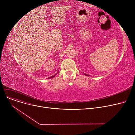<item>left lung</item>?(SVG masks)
<instances>
[{
  "instance_id": "8db88e82",
  "label": "left lung",
  "mask_w": 135,
  "mask_h": 135,
  "mask_svg": "<svg viewBox=\"0 0 135 135\" xmlns=\"http://www.w3.org/2000/svg\"><path fill=\"white\" fill-rule=\"evenodd\" d=\"M84 74L85 75H86V76H88H88H89V75H88V74Z\"/></svg>"
}]
</instances>
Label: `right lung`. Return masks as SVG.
<instances>
[{
	"instance_id": "add662e5",
	"label": "right lung",
	"mask_w": 135,
	"mask_h": 135,
	"mask_svg": "<svg viewBox=\"0 0 135 135\" xmlns=\"http://www.w3.org/2000/svg\"><path fill=\"white\" fill-rule=\"evenodd\" d=\"M57 74V73L56 74H55L54 75H53V76H50V77H49V78H54V77H55V76Z\"/></svg>"
}]
</instances>
